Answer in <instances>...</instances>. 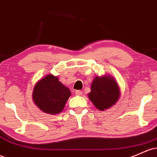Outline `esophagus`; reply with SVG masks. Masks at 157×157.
I'll use <instances>...</instances> for the list:
<instances>
[{
  "mask_svg": "<svg viewBox=\"0 0 157 157\" xmlns=\"http://www.w3.org/2000/svg\"><path fill=\"white\" fill-rule=\"evenodd\" d=\"M82 91H80V90H76L75 91V94H77V95H81L82 94Z\"/></svg>",
  "mask_w": 157,
  "mask_h": 157,
  "instance_id": "1",
  "label": "esophagus"
}]
</instances>
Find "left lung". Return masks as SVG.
I'll return each instance as SVG.
<instances>
[{"label": "left lung", "mask_w": 157, "mask_h": 157, "mask_svg": "<svg viewBox=\"0 0 157 157\" xmlns=\"http://www.w3.org/2000/svg\"><path fill=\"white\" fill-rule=\"evenodd\" d=\"M120 96L117 82L113 77H96L92 82L89 98L100 110H104L114 105Z\"/></svg>", "instance_id": "1"}]
</instances>
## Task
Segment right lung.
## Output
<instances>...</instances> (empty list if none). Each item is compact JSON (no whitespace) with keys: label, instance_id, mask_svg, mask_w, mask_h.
Wrapping results in <instances>:
<instances>
[{"label":"right lung","instance_id":"1","mask_svg":"<svg viewBox=\"0 0 157 157\" xmlns=\"http://www.w3.org/2000/svg\"><path fill=\"white\" fill-rule=\"evenodd\" d=\"M71 92L59 81L57 77L48 75L36 84L33 92L34 103L42 111L57 114L64 109Z\"/></svg>","mask_w":157,"mask_h":157}]
</instances>
